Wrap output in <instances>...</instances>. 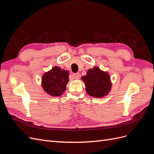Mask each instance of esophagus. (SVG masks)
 Here are the masks:
<instances>
[{"mask_svg": "<svg viewBox=\"0 0 154 154\" xmlns=\"http://www.w3.org/2000/svg\"><path fill=\"white\" fill-rule=\"evenodd\" d=\"M72 76H73V77L75 78V79H78L79 78H80V74H79L78 72H77V73H74L73 74H72Z\"/></svg>", "mask_w": 154, "mask_h": 154, "instance_id": "1", "label": "esophagus"}]
</instances>
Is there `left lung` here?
Wrapping results in <instances>:
<instances>
[{"mask_svg": "<svg viewBox=\"0 0 154 154\" xmlns=\"http://www.w3.org/2000/svg\"><path fill=\"white\" fill-rule=\"evenodd\" d=\"M84 82L87 93L92 97H104L110 92L112 87L109 74L94 67L88 69L87 75L82 77Z\"/></svg>", "mask_w": 154, "mask_h": 154, "instance_id": "1", "label": "left lung"}]
</instances>
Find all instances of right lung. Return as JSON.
Here are the masks:
<instances>
[{"mask_svg":"<svg viewBox=\"0 0 154 154\" xmlns=\"http://www.w3.org/2000/svg\"><path fill=\"white\" fill-rule=\"evenodd\" d=\"M69 82V71L58 66L45 72L42 78V85L48 94L53 96L62 95Z\"/></svg>","mask_w":154,"mask_h":154,"instance_id":"obj_1","label":"right lung"}]
</instances>
